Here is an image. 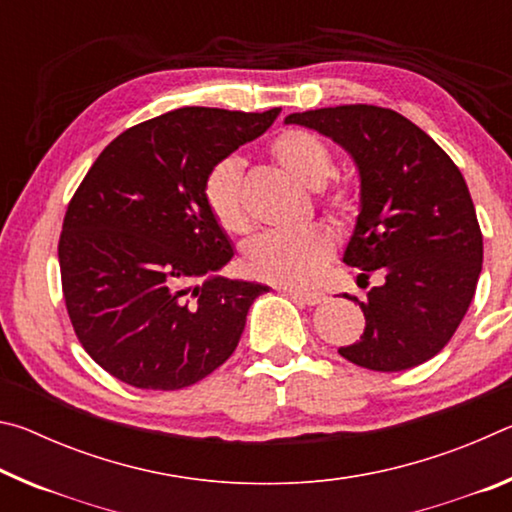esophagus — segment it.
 <instances>
[{
	"label": "esophagus",
	"mask_w": 512,
	"mask_h": 512,
	"mask_svg": "<svg viewBox=\"0 0 512 512\" xmlns=\"http://www.w3.org/2000/svg\"><path fill=\"white\" fill-rule=\"evenodd\" d=\"M284 293H289L293 300L302 302V305H320L325 300L323 293L318 291H300V289H284Z\"/></svg>",
	"instance_id": "34e87169"
}]
</instances>
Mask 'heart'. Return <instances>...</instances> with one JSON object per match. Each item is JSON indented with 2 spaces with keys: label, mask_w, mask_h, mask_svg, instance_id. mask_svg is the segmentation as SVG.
I'll return each instance as SVG.
<instances>
[{
  "label": "heart",
  "mask_w": 512,
  "mask_h": 512,
  "mask_svg": "<svg viewBox=\"0 0 512 512\" xmlns=\"http://www.w3.org/2000/svg\"><path fill=\"white\" fill-rule=\"evenodd\" d=\"M271 155L302 187L320 189L332 178L334 155L314 133L289 128L271 144ZM203 198L216 225L228 235H246L253 228L244 173L237 160L216 162L205 176ZM329 221L348 228L359 214V192L352 183H339L323 194ZM334 255V237L323 225L293 232H266L250 241L241 255V266L250 277L280 284V287H309L325 273Z\"/></svg>",
  "instance_id": "1"
}]
</instances>
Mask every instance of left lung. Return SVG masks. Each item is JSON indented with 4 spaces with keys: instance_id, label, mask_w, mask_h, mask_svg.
I'll use <instances>...</instances> for the list:
<instances>
[{
    "instance_id": "1",
    "label": "left lung",
    "mask_w": 512,
    "mask_h": 512,
    "mask_svg": "<svg viewBox=\"0 0 512 512\" xmlns=\"http://www.w3.org/2000/svg\"><path fill=\"white\" fill-rule=\"evenodd\" d=\"M284 124L314 128L352 155L361 210L343 262L357 280L381 275L359 302L366 329L339 354L361 368L400 372L445 348L474 298L483 237L470 189L452 158L391 108L293 112Z\"/></svg>"
}]
</instances>
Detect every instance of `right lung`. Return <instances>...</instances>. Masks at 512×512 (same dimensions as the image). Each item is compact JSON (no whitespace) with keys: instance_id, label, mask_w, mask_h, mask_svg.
Instances as JSON below:
<instances>
[{"instance_id":"right-lung-1","label":"right lung","mask_w":512,"mask_h":512,"mask_svg":"<svg viewBox=\"0 0 512 512\" xmlns=\"http://www.w3.org/2000/svg\"><path fill=\"white\" fill-rule=\"evenodd\" d=\"M277 115L164 112L115 137L85 173L60 232V280L76 336L112 377L178 391L235 352L268 287L219 275L235 250L207 210L203 183Z\"/></svg>"}]
</instances>
